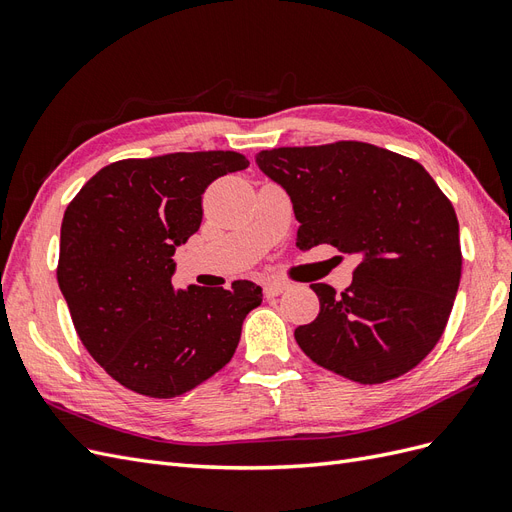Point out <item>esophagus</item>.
Segmentation results:
<instances>
[{"label": "esophagus", "mask_w": 512, "mask_h": 512, "mask_svg": "<svg viewBox=\"0 0 512 512\" xmlns=\"http://www.w3.org/2000/svg\"><path fill=\"white\" fill-rule=\"evenodd\" d=\"M284 290H288V284H284V282H267L265 284V294L267 297L271 299V297H277V294H282Z\"/></svg>", "instance_id": "obj_1"}]
</instances>
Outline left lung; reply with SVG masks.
Wrapping results in <instances>:
<instances>
[{
	"label": "left lung",
	"mask_w": 512,
	"mask_h": 512,
	"mask_svg": "<svg viewBox=\"0 0 512 512\" xmlns=\"http://www.w3.org/2000/svg\"><path fill=\"white\" fill-rule=\"evenodd\" d=\"M256 164L290 196L299 250L331 243L359 258L342 294L312 284L320 312L294 329L301 350L361 384L421 363L444 333L461 277L457 215L427 170L356 141L260 151Z\"/></svg>",
	"instance_id": "8db88e82"
}]
</instances>
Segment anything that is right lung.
<instances>
[{"label":"right lung","mask_w":512,"mask_h":512,"mask_svg":"<svg viewBox=\"0 0 512 512\" xmlns=\"http://www.w3.org/2000/svg\"><path fill=\"white\" fill-rule=\"evenodd\" d=\"M250 166L235 151L121 160L91 177L61 222L59 290L74 329L104 371L130 391L177 397L237 350L262 288H175V250L203 222V192Z\"/></svg>","instance_id":"obj_1"}]
</instances>
